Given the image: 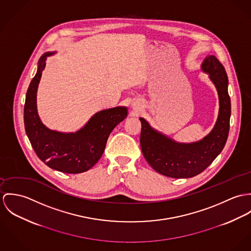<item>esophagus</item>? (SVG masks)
<instances>
[{
  "mask_svg": "<svg viewBox=\"0 0 251 251\" xmlns=\"http://www.w3.org/2000/svg\"><path fill=\"white\" fill-rule=\"evenodd\" d=\"M133 108H134V109H135V110H139V103H134V104H133Z\"/></svg>",
  "mask_w": 251,
  "mask_h": 251,
  "instance_id": "1",
  "label": "esophagus"
}]
</instances>
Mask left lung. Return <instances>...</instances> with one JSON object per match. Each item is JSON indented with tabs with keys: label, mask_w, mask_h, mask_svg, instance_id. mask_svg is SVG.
Here are the masks:
<instances>
[{
	"label": "left lung",
	"mask_w": 251,
	"mask_h": 251,
	"mask_svg": "<svg viewBox=\"0 0 251 251\" xmlns=\"http://www.w3.org/2000/svg\"><path fill=\"white\" fill-rule=\"evenodd\" d=\"M202 69L209 73L220 97V113L213 131L204 139L191 144H181L154 131L149 124L141 122L140 146L147 163L157 172L171 178H190L209 167L222 152L230 127L231 102L228 94V78L221 61L208 56Z\"/></svg>",
	"instance_id": "left-lung-1"
}]
</instances>
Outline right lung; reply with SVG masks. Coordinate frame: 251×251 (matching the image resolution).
Returning a JSON list of instances; mask_svg holds the SVG:
<instances>
[{"mask_svg": "<svg viewBox=\"0 0 251 251\" xmlns=\"http://www.w3.org/2000/svg\"><path fill=\"white\" fill-rule=\"evenodd\" d=\"M39 58L38 70L28 85L24 107L25 130L37 157L48 167L64 173H81L93 167L101 158L114 127L127 116V109L117 107L97 112L83 129L75 134H62L47 129L36 111V91L45 59Z\"/></svg>", "mask_w": 251, "mask_h": 251, "instance_id": "right-lung-1", "label": "right lung"}]
</instances>
